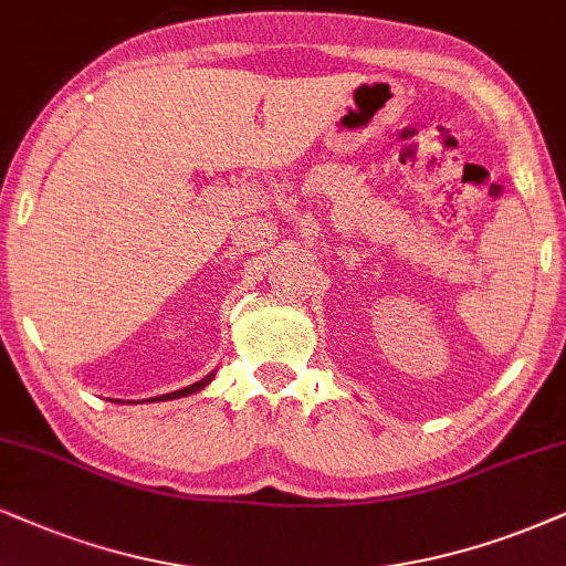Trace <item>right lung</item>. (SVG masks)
<instances>
[{"mask_svg": "<svg viewBox=\"0 0 566 566\" xmlns=\"http://www.w3.org/2000/svg\"><path fill=\"white\" fill-rule=\"evenodd\" d=\"M214 378V373H209L207 378H201L199 382H193V386H188V388H180V390H172V394H165V396H159V399H155V401H165V399H180V396H188V394H197V390H201L207 386L209 380ZM151 401V399H149Z\"/></svg>", "mask_w": 566, "mask_h": 566, "instance_id": "add662e5", "label": "right lung"}]
</instances>
